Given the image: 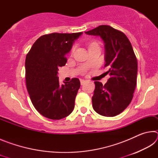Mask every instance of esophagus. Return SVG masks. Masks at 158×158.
<instances>
[{
	"label": "esophagus",
	"mask_w": 158,
	"mask_h": 158,
	"mask_svg": "<svg viewBox=\"0 0 158 158\" xmlns=\"http://www.w3.org/2000/svg\"><path fill=\"white\" fill-rule=\"evenodd\" d=\"M80 82H81V84L83 85V84H84V83L85 82V80H84V79H81V80H80Z\"/></svg>",
	"instance_id": "esophagus-1"
}]
</instances>
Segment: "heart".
<instances>
[{
	"mask_svg": "<svg viewBox=\"0 0 158 158\" xmlns=\"http://www.w3.org/2000/svg\"><path fill=\"white\" fill-rule=\"evenodd\" d=\"M95 44H90V46H92V45H95ZM74 48L73 47V49H72V50H71V52H72V53H73V52H74Z\"/></svg>",
	"mask_w": 158,
	"mask_h": 158,
	"instance_id": "b5f03b06",
	"label": "heart"
}]
</instances>
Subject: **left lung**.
<instances>
[{
    "label": "left lung",
    "instance_id": "obj_1",
    "mask_svg": "<svg viewBox=\"0 0 158 158\" xmlns=\"http://www.w3.org/2000/svg\"><path fill=\"white\" fill-rule=\"evenodd\" d=\"M100 36L105 42V65L110 78L105 85L95 81L93 108L104 116L121 114L130 105L137 85V60L127 36L107 25L85 32Z\"/></svg>",
    "mask_w": 158,
    "mask_h": 158
}]
</instances>
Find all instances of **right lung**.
Here are the masks:
<instances>
[{
  "instance_id": "obj_1",
  "label": "right lung",
  "mask_w": 158,
  "mask_h": 158,
  "mask_svg": "<svg viewBox=\"0 0 158 158\" xmlns=\"http://www.w3.org/2000/svg\"><path fill=\"white\" fill-rule=\"evenodd\" d=\"M81 35L82 32L44 35L26 55V84L31 100L36 110L49 119L63 118L74 108L79 79L73 78L60 85L58 70L65 65V55Z\"/></svg>"
}]
</instances>
